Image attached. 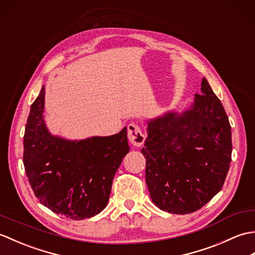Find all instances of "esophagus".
<instances>
[{"instance_id":"34e87169","label":"esophagus","mask_w":255,"mask_h":255,"mask_svg":"<svg viewBox=\"0 0 255 255\" xmlns=\"http://www.w3.org/2000/svg\"><path fill=\"white\" fill-rule=\"evenodd\" d=\"M128 139L134 147H141L143 144L145 136L137 124L131 123L128 125Z\"/></svg>"}]
</instances>
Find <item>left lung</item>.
<instances>
[{
	"mask_svg": "<svg viewBox=\"0 0 255 255\" xmlns=\"http://www.w3.org/2000/svg\"><path fill=\"white\" fill-rule=\"evenodd\" d=\"M202 94L182 113L148 122L145 182L156 207L185 215L223 187L231 162V126L220 100L203 78Z\"/></svg>",
	"mask_w": 255,
	"mask_h": 255,
	"instance_id": "1",
	"label": "left lung"
}]
</instances>
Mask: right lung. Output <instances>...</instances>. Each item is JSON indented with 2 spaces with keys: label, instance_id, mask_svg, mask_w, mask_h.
Wrapping results in <instances>:
<instances>
[{
  "label": "right lung",
  "instance_id": "obj_1",
  "mask_svg": "<svg viewBox=\"0 0 255 255\" xmlns=\"http://www.w3.org/2000/svg\"><path fill=\"white\" fill-rule=\"evenodd\" d=\"M45 86L30 106L23 162L40 204L67 218L100 214L110 199L113 178L129 152L127 128L107 137L68 140L53 136L44 119Z\"/></svg>",
  "mask_w": 255,
  "mask_h": 255
}]
</instances>
